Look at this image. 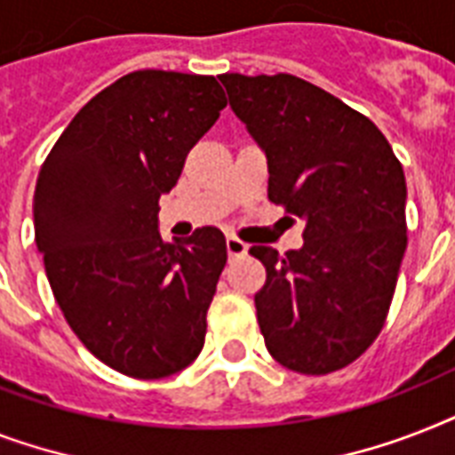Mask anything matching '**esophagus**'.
Masks as SVG:
<instances>
[{
	"label": "esophagus",
	"instance_id": "esophagus-1",
	"mask_svg": "<svg viewBox=\"0 0 455 455\" xmlns=\"http://www.w3.org/2000/svg\"><path fill=\"white\" fill-rule=\"evenodd\" d=\"M248 243L241 241V238H235V235H228L227 238V250L231 257H238V255H245L248 252Z\"/></svg>",
	"mask_w": 455,
	"mask_h": 455
}]
</instances>
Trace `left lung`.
Returning a JSON list of instances; mask_svg holds the SVG:
<instances>
[{
    "label": "left lung",
    "mask_w": 455,
    "mask_h": 455,
    "mask_svg": "<svg viewBox=\"0 0 455 455\" xmlns=\"http://www.w3.org/2000/svg\"><path fill=\"white\" fill-rule=\"evenodd\" d=\"M235 117L267 156L269 200L304 221V245L267 267L255 295L269 354L323 375L366 352L382 331L406 252V179L366 116L295 75L227 73Z\"/></svg>",
    "instance_id": "8db88e82"
}]
</instances>
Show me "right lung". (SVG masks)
I'll return each instance as SVG.
<instances>
[{
	"label": "right lung",
	"mask_w": 455,
	"mask_h": 455,
	"mask_svg": "<svg viewBox=\"0 0 455 455\" xmlns=\"http://www.w3.org/2000/svg\"><path fill=\"white\" fill-rule=\"evenodd\" d=\"M224 106L210 75L137 70L73 117L39 170L35 243L53 298L82 345L130 378L179 373L205 345L227 241L214 227L163 241L157 200Z\"/></svg>",
	"instance_id": "right-lung-1"
}]
</instances>
